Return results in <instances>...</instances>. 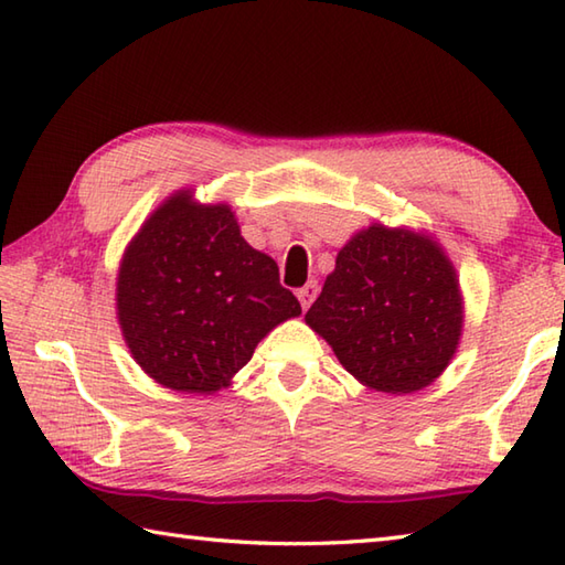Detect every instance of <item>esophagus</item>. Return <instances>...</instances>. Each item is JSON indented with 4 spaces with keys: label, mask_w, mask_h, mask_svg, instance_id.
<instances>
[{
    "label": "esophagus",
    "mask_w": 565,
    "mask_h": 565,
    "mask_svg": "<svg viewBox=\"0 0 565 565\" xmlns=\"http://www.w3.org/2000/svg\"><path fill=\"white\" fill-rule=\"evenodd\" d=\"M298 301H301V308L306 310L310 303L316 301V296H318V284L316 281H308L303 289H298Z\"/></svg>",
    "instance_id": "34e87169"
}]
</instances>
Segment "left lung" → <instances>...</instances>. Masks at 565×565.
<instances>
[{
  "instance_id": "8db88e82",
  "label": "left lung",
  "mask_w": 565,
  "mask_h": 565,
  "mask_svg": "<svg viewBox=\"0 0 565 565\" xmlns=\"http://www.w3.org/2000/svg\"><path fill=\"white\" fill-rule=\"evenodd\" d=\"M306 322L364 386L415 393L449 366L459 344V279L429 235L374 223L340 249Z\"/></svg>"
}]
</instances>
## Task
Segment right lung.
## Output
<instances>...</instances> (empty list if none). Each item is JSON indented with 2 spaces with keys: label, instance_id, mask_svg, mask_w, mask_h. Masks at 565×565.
Here are the masks:
<instances>
[{
  "label": "right lung",
  "instance_id": "right-lung-1",
  "mask_svg": "<svg viewBox=\"0 0 565 565\" xmlns=\"http://www.w3.org/2000/svg\"><path fill=\"white\" fill-rule=\"evenodd\" d=\"M116 313L140 369L164 388L215 393L264 334L301 316L276 262L249 247L227 203L177 191L124 252Z\"/></svg>",
  "mask_w": 565,
  "mask_h": 565
}]
</instances>
